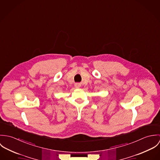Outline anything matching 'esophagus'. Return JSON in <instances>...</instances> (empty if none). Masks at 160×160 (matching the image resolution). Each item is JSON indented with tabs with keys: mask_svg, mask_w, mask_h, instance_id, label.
I'll return each instance as SVG.
<instances>
[{
	"mask_svg": "<svg viewBox=\"0 0 160 160\" xmlns=\"http://www.w3.org/2000/svg\"><path fill=\"white\" fill-rule=\"evenodd\" d=\"M74 85H75V87L76 88H79L81 87V84L80 83H76Z\"/></svg>",
	"mask_w": 160,
	"mask_h": 160,
	"instance_id": "34e87169",
	"label": "esophagus"
}]
</instances>
